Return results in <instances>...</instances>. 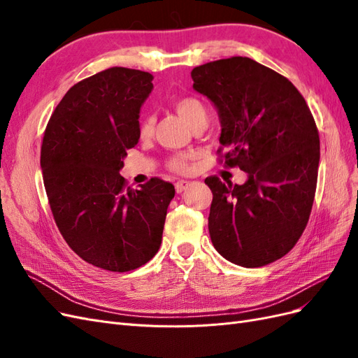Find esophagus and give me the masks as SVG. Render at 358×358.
<instances>
[{
  "mask_svg": "<svg viewBox=\"0 0 358 358\" xmlns=\"http://www.w3.org/2000/svg\"><path fill=\"white\" fill-rule=\"evenodd\" d=\"M189 185H191V182H189V180H178V182H176V185H175L176 192H178V194L183 192V191H185Z\"/></svg>",
  "mask_w": 358,
  "mask_h": 358,
  "instance_id": "esophagus-1",
  "label": "esophagus"
}]
</instances>
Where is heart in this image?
<instances>
[{
  "label": "heart",
  "instance_id": "heart-1",
  "mask_svg": "<svg viewBox=\"0 0 358 358\" xmlns=\"http://www.w3.org/2000/svg\"><path fill=\"white\" fill-rule=\"evenodd\" d=\"M173 107H175L178 115L185 119L192 128L208 122V112H206V107L199 99H196V96H180V99H176L173 101ZM154 125H155L154 115H145L142 119H140L138 134L142 137H149L154 131ZM189 159H191V155L188 154L173 155L167 161V169L175 173H185L188 171V167H189Z\"/></svg>",
  "mask_w": 358,
  "mask_h": 358
}]
</instances>
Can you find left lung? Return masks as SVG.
<instances>
[{"label": "left lung", "instance_id": "left-lung-1", "mask_svg": "<svg viewBox=\"0 0 358 358\" xmlns=\"http://www.w3.org/2000/svg\"><path fill=\"white\" fill-rule=\"evenodd\" d=\"M191 78L218 109L220 161L248 173L243 185L206 178L212 243L237 266L273 263L309 221L320 164L315 119L294 85L251 58L203 64Z\"/></svg>", "mask_w": 358, "mask_h": 358}]
</instances>
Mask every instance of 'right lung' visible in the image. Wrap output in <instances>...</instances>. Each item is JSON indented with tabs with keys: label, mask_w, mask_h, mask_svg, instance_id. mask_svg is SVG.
<instances>
[{
	"label": "right lung",
	"mask_w": 358,
	"mask_h": 358,
	"mask_svg": "<svg viewBox=\"0 0 358 358\" xmlns=\"http://www.w3.org/2000/svg\"><path fill=\"white\" fill-rule=\"evenodd\" d=\"M152 74L112 67L76 83L53 110L40 164L53 220L86 263L129 272L158 252L175 187L150 178L140 188L121 176L138 142V113Z\"/></svg>",
	"instance_id": "1"
}]
</instances>
